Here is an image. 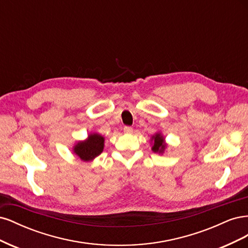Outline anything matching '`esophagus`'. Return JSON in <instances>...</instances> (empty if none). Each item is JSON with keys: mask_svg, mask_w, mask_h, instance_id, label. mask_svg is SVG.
Listing matches in <instances>:
<instances>
[{"mask_svg": "<svg viewBox=\"0 0 248 248\" xmlns=\"http://www.w3.org/2000/svg\"><path fill=\"white\" fill-rule=\"evenodd\" d=\"M132 127H130V126H125L124 127V132L125 133H131L132 132Z\"/></svg>", "mask_w": 248, "mask_h": 248, "instance_id": "34e87169", "label": "esophagus"}]
</instances>
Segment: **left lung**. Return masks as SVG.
<instances>
[{"label": "left lung", "mask_w": 248, "mask_h": 248, "mask_svg": "<svg viewBox=\"0 0 248 248\" xmlns=\"http://www.w3.org/2000/svg\"><path fill=\"white\" fill-rule=\"evenodd\" d=\"M154 139V145L152 147V150L154 152H159L162 153L163 150L166 149V144L163 142V138L160 136V134H155V137H153Z\"/></svg>", "instance_id": "1"}]
</instances>
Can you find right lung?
Listing matches in <instances>:
<instances>
[{
  "label": "right lung",
  "mask_w": 248,
  "mask_h": 248,
  "mask_svg": "<svg viewBox=\"0 0 248 248\" xmlns=\"http://www.w3.org/2000/svg\"><path fill=\"white\" fill-rule=\"evenodd\" d=\"M104 139L99 134H90L87 140L79 141L74 147L73 151L81 160L89 161L94 159L103 151Z\"/></svg>",
  "instance_id": "obj_1"
}]
</instances>
